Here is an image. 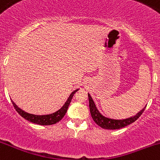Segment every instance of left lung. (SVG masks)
Masks as SVG:
<instances>
[{
	"label": "left lung",
	"mask_w": 160,
	"mask_h": 160,
	"mask_svg": "<svg viewBox=\"0 0 160 160\" xmlns=\"http://www.w3.org/2000/svg\"><path fill=\"white\" fill-rule=\"evenodd\" d=\"M88 98H89V107H90V112H91V117L94 119V121L104 129L108 130H116V129H120L122 128L128 126V125L131 124V123H134L136 121L141 115L143 113L144 110H145V107L142 110H141L137 115L132 117L128 118V119H110V118H107L104 116L103 115L101 114L99 111L98 110L97 107H96L95 104H94V101H93L92 98L91 97L89 94H88Z\"/></svg>",
	"instance_id": "left-lung-1"
}]
</instances>
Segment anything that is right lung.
Wrapping results in <instances>:
<instances>
[{"mask_svg":"<svg viewBox=\"0 0 160 160\" xmlns=\"http://www.w3.org/2000/svg\"><path fill=\"white\" fill-rule=\"evenodd\" d=\"M77 91H78V90H75L73 92H72V94H70V96L69 97L68 100L66 101L65 105H63L59 110H58V111L52 113V114H48V115L38 116V115L30 114V113L26 112L23 111L22 109L18 108V107L15 105V102H13V101H12V104H13L14 108H15L17 112H18L22 117L26 119V120H28V121L31 122V123H36V124H39V125H52L58 123V122H59L60 120L64 117L66 112H67L68 108H69V104H70L71 100H72L74 94H75Z\"/></svg>","mask_w":160,"mask_h":160,"instance_id":"obj_1","label":"right lung"}]
</instances>
